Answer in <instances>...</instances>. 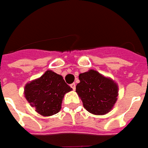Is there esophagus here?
Segmentation results:
<instances>
[{"instance_id": "obj_1", "label": "esophagus", "mask_w": 148, "mask_h": 148, "mask_svg": "<svg viewBox=\"0 0 148 148\" xmlns=\"http://www.w3.org/2000/svg\"><path fill=\"white\" fill-rule=\"evenodd\" d=\"M70 88H71L73 90H75V88H76V84H74V83L71 84H70Z\"/></svg>"}]
</instances>
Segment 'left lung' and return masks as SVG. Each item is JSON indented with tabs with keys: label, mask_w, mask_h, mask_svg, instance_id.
Here are the masks:
<instances>
[{
	"label": "left lung",
	"mask_w": 148,
	"mask_h": 148,
	"mask_svg": "<svg viewBox=\"0 0 148 148\" xmlns=\"http://www.w3.org/2000/svg\"><path fill=\"white\" fill-rule=\"evenodd\" d=\"M76 92L85 109L94 115H105L112 109L118 97V86L113 80L91 69L80 74Z\"/></svg>",
	"instance_id": "8db88e82"
}]
</instances>
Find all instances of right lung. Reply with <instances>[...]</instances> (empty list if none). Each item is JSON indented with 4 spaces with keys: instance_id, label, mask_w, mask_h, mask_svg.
<instances>
[{
    "instance_id": "add662e5",
    "label": "right lung",
    "mask_w": 148,
    "mask_h": 148,
    "mask_svg": "<svg viewBox=\"0 0 148 148\" xmlns=\"http://www.w3.org/2000/svg\"><path fill=\"white\" fill-rule=\"evenodd\" d=\"M71 90L61 75L47 70L39 79L26 84L24 95L38 113L50 116L60 111L64 95Z\"/></svg>"
}]
</instances>
